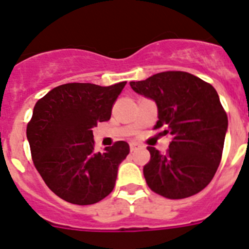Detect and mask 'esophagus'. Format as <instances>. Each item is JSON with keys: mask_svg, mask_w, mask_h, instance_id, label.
Here are the masks:
<instances>
[{"mask_svg": "<svg viewBox=\"0 0 249 249\" xmlns=\"http://www.w3.org/2000/svg\"><path fill=\"white\" fill-rule=\"evenodd\" d=\"M141 147L142 146H141L140 143H137V142H131V143H129V149H131V152L137 151V149H140Z\"/></svg>", "mask_w": 249, "mask_h": 249, "instance_id": "esophagus-1", "label": "esophagus"}]
</instances>
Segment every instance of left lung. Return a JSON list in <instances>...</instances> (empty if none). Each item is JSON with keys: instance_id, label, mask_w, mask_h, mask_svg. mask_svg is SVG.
Listing matches in <instances>:
<instances>
[{"instance_id": "left-lung-1", "label": "left lung", "mask_w": 249, "mask_h": 249, "mask_svg": "<svg viewBox=\"0 0 249 249\" xmlns=\"http://www.w3.org/2000/svg\"><path fill=\"white\" fill-rule=\"evenodd\" d=\"M132 89L157 103L158 135H172L160 155L147 147L151 160L143 167L148 187L169 199L197 195L218 168L228 127L227 113L212 85L188 72L167 71L144 81L129 82Z\"/></svg>"}]
</instances>
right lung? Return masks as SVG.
I'll return each instance as SVG.
<instances>
[{"label":"right lung","mask_w":249,"mask_h":249,"mask_svg":"<svg viewBox=\"0 0 249 249\" xmlns=\"http://www.w3.org/2000/svg\"><path fill=\"white\" fill-rule=\"evenodd\" d=\"M126 82L108 87L66 83L35 105L27 124L32 160L54 195L72 204L102 201L113 191L118 166L129 153L124 141L94 152L92 128L111 118Z\"/></svg>","instance_id":"obj_1"}]
</instances>
